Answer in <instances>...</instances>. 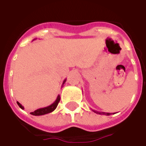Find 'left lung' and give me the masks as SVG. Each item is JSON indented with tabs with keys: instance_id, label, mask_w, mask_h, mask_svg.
<instances>
[{
	"instance_id": "left-lung-1",
	"label": "left lung",
	"mask_w": 146,
	"mask_h": 146,
	"mask_svg": "<svg viewBox=\"0 0 146 146\" xmlns=\"http://www.w3.org/2000/svg\"><path fill=\"white\" fill-rule=\"evenodd\" d=\"M92 111L95 112V113H98V114H104V115H111V113H105V112H98V111H94V110H92Z\"/></svg>"
}]
</instances>
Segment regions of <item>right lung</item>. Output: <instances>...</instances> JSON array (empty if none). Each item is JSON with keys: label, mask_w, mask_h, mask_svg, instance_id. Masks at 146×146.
Masks as SVG:
<instances>
[{"label": "right lung", "mask_w": 146, "mask_h": 146, "mask_svg": "<svg viewBox=\"0 0 146 146\" xmlns=\"http://www.w3.org/2000/svg\"><path fill=\"white\" fill-rule=\"evenodd\" d=\"M66 80H64V82H63V85L65 83ZM63 85H62V86H63ZM60 100V95H58V96H57V99L55 100V102H54V103H52V104H50V105H49V106H47V107H44V108H42L37 109V110H35V111L31 112L30 113L31 114H33V115H35V116H40V115H44V114H47V113H50V112H52V111H54L55 109H56V108H57V104H58V103H59ZM17 104L19 105V108L23 110L24 107L23 106V105H22V104H20L19 102H17Z\"/></svg>", "instance_id": "right-lung-1"}]
</instances>
